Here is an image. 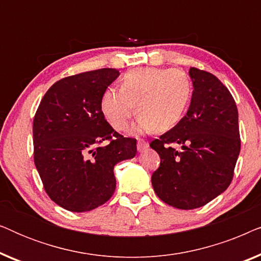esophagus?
Here are the masks:
<instances>
[{"label":"esophagus","instance_id":"1","mask_svg":"<svg viewBox=\"0 0 261 261\" xmlns=\"http://www.w3.org/2000/svg\"><path fill=\"white\" fill-rule=\"evenodd\" d=\"M137 147H138V151L139 152H144L145 149L148 147V144L145 140H138Z\"/></svg>","mask_w":261,"mask_h":261}]
</instances>
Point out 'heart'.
Masks as SVG:
<instances>
[{
    "label": "heart",
    "mask_w": 261,
    "mask_h": 261,
    "mask_svg": "<svg viewBox=\"0 0 261 261\" xmlns=\"http://www.w3.org/2000/svg\"><path fill=\"white\" fill-rule=\"evenodd\" d=\"M192 85L184 71L158 67H138L121 78V89L103 92L101 110L117 130H124L135 113V130L162 133L181 120L190 103Z\"/></svg>",
    "instance_id": "1"
}]
</instances>
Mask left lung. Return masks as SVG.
<instances>
[{
    "mask_svg": "<svg viewBox=\"0 0 261 261\" xmlns=\"http://www.w3.org/2000/svg\"><path fill=\"white\" fill-rule=\"evenodd\" d=\"M194 85L187 115L149 146L160 156L152 174L158 197L174 208L205 205L229 187L240 153L233 96L214 74L190 67ZM178 143L182 151L170 146Z\"/></svg>",
    "mask_w": 261,
    "mask_h": 261,
    "instance_id": "obj_1",
    "label": "left lung"
}]
</instances>
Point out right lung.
Here are the masks:
<instances>
[{
  "label": "right lung",
  "mask_w": 261,
  "mask_h": 261,
  "mask_svg": "<svg viewBox=\"0 0 261 261\" xmlns=\"http://www.w3.org/2000/svg\"><path fill=\"white\" fill-rule=\"evenodd\" d=\"M119 76L99 69L63 78L35 113V167L49 198L69 212L105 204L116 188L114 166L137 154V140L114 130L101 110L103 92Z\"/></svg>",
  "instance_id": "obj_1"
}]
</instances>
